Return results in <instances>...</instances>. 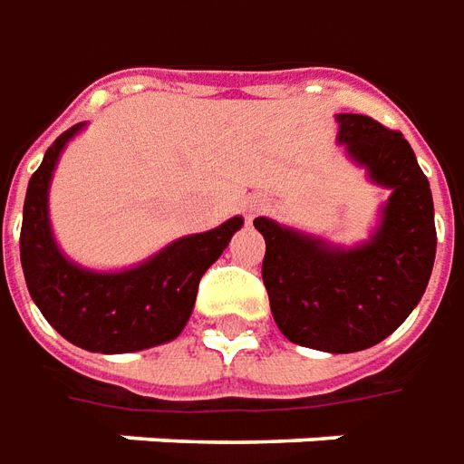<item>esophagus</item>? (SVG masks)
Segmentation results:
<instances>
[{"label": "esophagus", "mask_w": 464, "mask_h": 464, "mask_svg": "<svg viewBox=\"0 0 464 464\" xmlns=\"http://www.w3.org/2000/svg\"><path fill=\"white\" fill-rule=\"evenodd\" d=\"M259 209H262V202H252V205H249V215H257Z\"/></svg>", "instance_id": "34e87169"}]
</instances>
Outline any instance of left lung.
I'll use <instances>...</instances> for the list:
<instances>
[{
  "label": "left lung",
  "mask_w": 464,
  "mask_h": 464,
  "mask_svg": "<svg viewBox=\"0 0 464 464\" xmlns=\"http://www.w3.org/2000/svg\"><path fill=\"white\" fill-rule=\"evenodd\" d=\"M340 142L390 187L382 225L367 245L332 249L257 217L262 279L272 317L295 344L360 353L382 343L425 295L437 249L435 207L425 172L402 132L364 114H340Z\"/></svg>",
  "instance_id": "left-lung-1"
}]
</instances>
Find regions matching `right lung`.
I'll list each match as a JSON object with an SVG mask.
<instances>
[{
    "mask_svg": "<svg viewBox=\"0 0 464 464\" xmlns=\"http://www.w3.org/2000/svg\"><path fill=\"white\" fill-rule=\"evenodd\" d=\"M82 124L52 142L24 197L19 255L27 290L54 330L90 353H137L174 340L185 330L197 287L232 235L242 227L235 217L217 229L182 237L140 267L100 275L74 267L52 239L47 189L62 147Z\"/></svg>",
    "mask_w": 464,
    "mask_h": 464,
    "instance_id": "right-lung-1",
    "label": "right lung"
}]
</instances>
